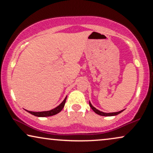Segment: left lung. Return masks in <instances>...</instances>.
I'll return each mask as SVG.
<instances>
[{
    "label": "left lung",
    "instance_id": "left-lung-1",
    "mask_svg": "<svg viewBox=\"0 0 153 153\" xmlns=\"http://www.w3.org/2000/svg\"><path fill=\"white\" fill-rule=\"evenodd\" d=\"M89 105H90L91 108H92L93 111H94L95 113H96V114H97L101 115V116H104V117H105V116H106V117H111V116H116V115L119 114H120L121 112H122L123 111H124V110H122V111H118V112H113V113H105V112L101 111L96 109V108H95L94 106H92V104H91L90 101H89Z\"/></svg>",
    "mask_w": 153,
    "mask_h": 153
}]
</instances>
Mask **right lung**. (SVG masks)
<instances>
[{
	"mask_svg": "<svg viewBox=\"0 0 153 153\" xmlns=\"http://www.w3.org/2000/svg\"><path fill=\"white\" fill-rule=\"evenodd\" d=\"M66 99L67 96L65 97V99L63 100V101L59 106H57L56 108H53V109L50 110V111H40V112H34V111H27L26 110V111H28L29 113H30L31 114L36 116V117H50V116H53L58 114L59 112H60L62 110L63 107H64L65 104V101H66Z\"/></svg>",
	"mask_w": 153,
	"mask_h": 153,
	"instance_id": "1",
	"label": "right lung"
}]
</instances>
